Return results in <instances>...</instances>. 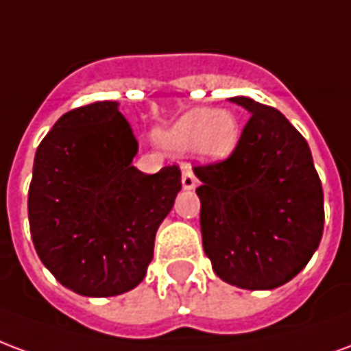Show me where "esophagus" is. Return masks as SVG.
Returning a JSON list of instances; mask_svg holds the SVG:
<instances>
[{"mask_svg":"<svg viewBox=\"0 0 351 351\" xmlns=\"http://www.w3.org/2000/svg\"><path fill=\"white\" fill-rule=\"evenodd\" d=\"M182 186L184 190H193L195 186H197V178H195V175H193V171H191V167H182Z\"/></svg>","mask_w":351,"mask_h":351,"instance_id":"1","label":"esophagus"}]
</instances>
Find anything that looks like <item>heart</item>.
Returning a JSON list of instances; mask_svg holds the SVG:
<instances>
[{
    "label": "heart",
    "instance_id": "b5f03b06",
    "mask_svg": "<svg viewBox=\"0 0 351 351\" xmlns=\"http://www.w3.org/2000/svg\"><path fill=\"white\" fill-rule=\"evenodd\" d=\"M241 141L239 116L228 108H193L160 131V143L175 154L193 150L199 160L221 161Z\"/></svg>",
    "mask_w": 351,
    "mask_h": 351
}]
</instances>
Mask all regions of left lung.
<instances>
[{
  "mask_svg": "<svg viewBox=\"0 0 351 351\" xmlns=\"http://www.w3.org/2000/svg\"><path fill=\"white\" fill-rule=\"evenodd\" d=\"M250 112L235 152L195 167L201 235L214 272L243 289H274L306 267L324 235V190L308 143L280 110Z\"/></svg>",
  "mask_w": 351,
  "mask_h": 351,
  "instance_id": "obj_1",
  "label": "left lung"
}]
</instances>
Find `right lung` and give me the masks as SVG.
<instances>
[{"label":"right lung","mask_w":351,"mask_h":351,"mask_svg":"<svg viewBox=\"0 0 351 351\" xmlns=\"http://www.w3.org/2000/svg\"><path fill=\"white\" fill-rule=\"evenodd\" d=\"M138 143L116 101L65 112L35 152L27 195L34 246L62 286L84 297L137 287L156 231L182 188L180 169L145 175Z\"/></svg>","instance_id":"1"}]
</instances>
